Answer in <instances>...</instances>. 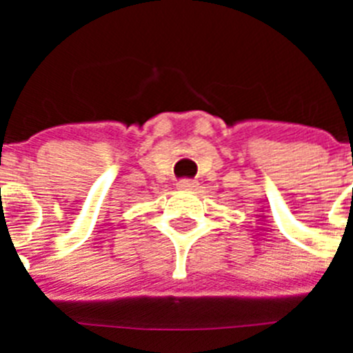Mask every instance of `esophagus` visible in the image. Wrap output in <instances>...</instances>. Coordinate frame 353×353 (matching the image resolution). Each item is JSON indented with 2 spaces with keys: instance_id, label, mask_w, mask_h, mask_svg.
Listing matches in <instances>:
<instances>
[{
  "instance_id": "obj_1",
  "label": "esophagus",
  "mask_w": 353,
  "mask_h": 353,
  "mask_svg": "<svg viewBox=\"0 0 353 353\" xmlns=\"http://www.w3.org/2000/svg\"><path fill=\"white\" fill-rule=\"evenodd\" d=\"M176 185H179V189H185V191H187V189H194L196 182H194V180H180Z\"/></svg>"
}]
</instances>
